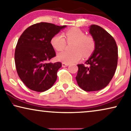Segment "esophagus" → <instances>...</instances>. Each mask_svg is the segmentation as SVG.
I'll use <instances>...</instances> for the list:
<instances>
[{
    "instance_id": "1",
    "label": "esophagus",
    "mask_w": 131,
    "mask_h": 131,
    "mask_svg": "<svg viewBox=\"0 0 131 131\" xmlns=\"http://www.w3.org/2000/svg\"><path fill=\"white\" fill-rule=\"evenodd\" d=\"M69 64L67 63H65V62H62V67H67V66H69Z\"/></svg>"
}]
</instances>
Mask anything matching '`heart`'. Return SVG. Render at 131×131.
Instances as JSON below:
<instances>
[{"instance_id":"b5f03b06","label":"heart","mask_w":131,"mask_h":131,"mask_svg":"<svg viewBox=\"0 0 131 131\" xmlns=\"http://www.w3.org/2000/svg\"><path fill=\"white\" fill-rule=\"evenodd\" d=\"M64 36L57 34L51 40L52 47L57 51H62L66 48V42L72 43V51H64L57 55L58 60L62 62L70 64L79 61L82 55L85 58L88 57L94 52L96 47L95 39L91 35H86L85 32L78 28H72L64 33Z\"/></svg>"}]
</instances>
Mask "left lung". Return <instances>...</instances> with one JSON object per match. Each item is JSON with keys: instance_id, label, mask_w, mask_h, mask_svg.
Listing matches in <instances>:
<instances>
[{"instance_id": "obj_1", "label": "left lung", "mask_w": 131, "mask_h": 131, "mask_svg": "<svg viewBox=\"0 0 131 131\" xmlns=\"http://www.w3.org/2000/svg\"><path fill=\"white\" fill-rule=\"evenodd\" d=\"M89 33L95 39V49L85 64H78L76 77L79 87L87 92L100 91L108 85L118 60L117 44L112 35L97 25H92Z\"/></svg>"}]
</instances>
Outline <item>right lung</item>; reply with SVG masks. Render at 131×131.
Masks as SVG:
<instances>
[{
    "label": "right lung",
    "mask_w": 131,
    "mask_h": 131,
    "mask_svg": "<svg viewBox=\"0 0 131 131\" xmlns=\"http://www.w3.org/2000/svg\"><path fill=\"white\" fill-rule=\"evenodd\" d=\"M64 27L39 23L28 27L19 37L15 51L16 69L22 82L31 90L44 92L56 81L62 64L48 62L56 56L51 40Z\"/></svg>",
    "instance_id": "1"
}]
</instances>
